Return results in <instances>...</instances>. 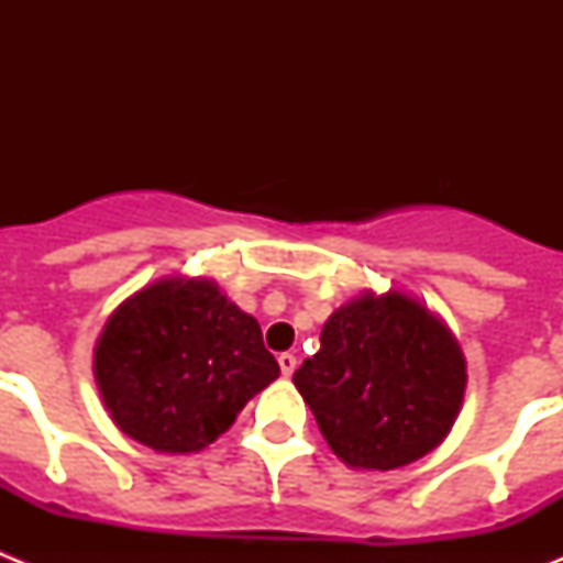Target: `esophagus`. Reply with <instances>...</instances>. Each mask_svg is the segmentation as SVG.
<instances>
[{
	"label": "esophagus",
	"instance_id": "1",
	"mask_svg": "<svg viewBox=\"0 0 563 563\" xmlns=\"http://www.w3.org/2000/svg\"><path fill=\"white\" fill-rule=\"evenodd\" d=\"M296 355H292V352H282V355H278V366H282V375L285 377H290L292 372H296Z\"/></svg>",
	"mask_w": 563,
	"mask_h": 563
}]
</instances>
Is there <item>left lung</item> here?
<instances>
[{
    "label": "left lung",
    "instance_id": "8db88e82",
    "mask_svg": "<svg viewBox=\"0 0 563 563\" xmlns=\"http://www.w3.org/2000/svg\"><path fill=\"white\" fill-rule=\"evenodd\" d=\"M318 429L346 465L391 471L434 451L460 417L465 355L426 305L361 292L321 330L292 375Z\"/></svg>",
    "mask_w": 563,
    "mask_h": 563
}]
</instances>
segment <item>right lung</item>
<instances>
[{"label":"right lung","instance_id":"right-lung-1","mask_svg":"<svg viewBox=\"0 0 563 563\" xmlns=\"http://www.w3.org/2000/svg\"><path fill=\"white\" fill-rule=\"evenodd\" d=\"M114 426L161 454H197L278 377L258 321L211 278H161L129 296L96 343Z\"/></svg>","mask_w":563,"mask_h":563}]
</instances>
